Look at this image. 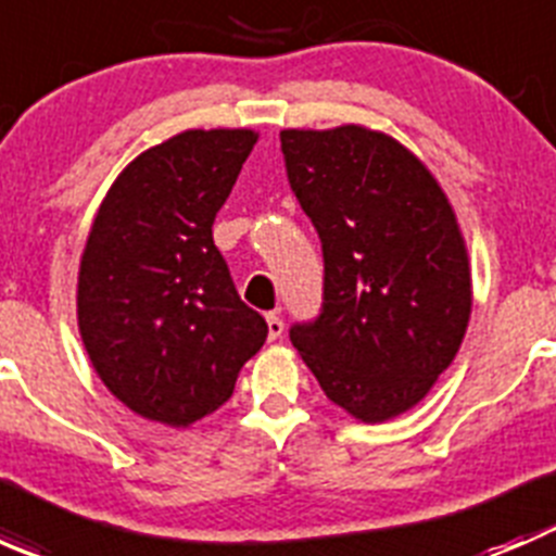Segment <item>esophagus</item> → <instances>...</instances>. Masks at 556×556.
Wrapping results in <instances>:
<instances>
[{"label":"esophagus","instance_id":"34e87169","mask_svg":"<svg viewBox=\"0 0 556 556\" xmlns=\"http://www.w3.org/2000/svg\"><path fill=\"white\" fill-rule=\"evenodd\" d=\"M266 325H268V339H279L285 333V323L279 314H266Z\"/></svg>","mask_w":556,"mask_h":556}]
</instances>
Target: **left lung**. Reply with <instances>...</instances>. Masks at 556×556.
<instances>
[{
  "label": "left lung",
  "mask_w": 556,
  "mask_h": 556,
  "mask_svg": "<svg viewBox=\"0 0 556 556\" xmlns=\"http://www.w3.org/2000/svg\"><path fill=\"white\" fill-rule=\"evenodd\" d=\"M290 190L323 244V304L290 341L325 395L363 422L422 401L470 314L444 190L403 144L361 126L282 131Z\"/></svg>",
  "instance_id": "1"
}]
</instances>
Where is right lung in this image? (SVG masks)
<instances>
[{
	"mask_svg": "<svg viewBox=\"0 0 556 556\" xmlns=\"http://www.w3.org/2000/svg\"><path fill=\"white\" fill-rule=\"evenodd\" d=\"M247 128L185 131L123 169L93 220L77 319L106 390L185 425L231 397L266 319L237 293L212 223L255 144Z\"/></svg>",
	"mask_w": 556,
	"mask_h": 556,
	"instance_id": "right-lung-1",
	"label": "right lung"
}]
</instances>
